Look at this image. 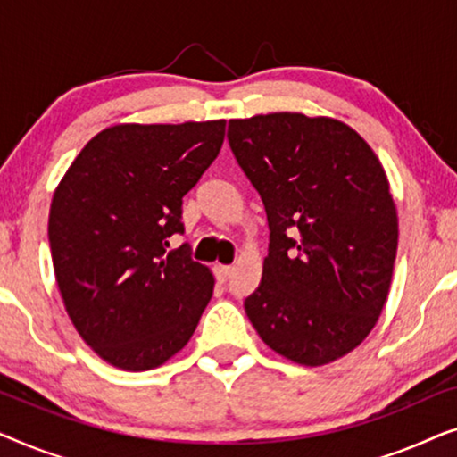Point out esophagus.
Returning a JSON list of instances; mask_svg holds the SVG:
<instances>
[{"instance_id": "esophagus-1", "label": "esophagus", "mask_w": 457, "mask_h": 457, "mask_svg": "<svg viewBox=\"0 0 457 457\" xmlns=\"http://www.w3.org/2000/svg\"><path fill=\"white\" fill-rule=\"evenodd\" d=\"M214 274L218 278V283H227L230 274H233V266H224V264H216L214 266Z\"/></svg>"}]
</instances>
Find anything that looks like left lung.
Here are the masks:
<instances>
[{
	"label": "left lung",
	"instance_id": "8db88e82",
	"mask_svg": "<svg viewBox=\"0 0 457 457\" xmlns=\"http://www.w3.org/2000/svg\"><path fill=\"white\" fill-rule=\"evenodd\" d=\"M228 143L270 228L247 318L287 360L343 358L374 328L389 295L399 230L383 166L353 129L324 116L230 120Z\"/></svg>",
	"mask_w": 457,
	"mask_h": 457
}]
</instances>
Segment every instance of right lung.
I'll list each match as a JSON object with an SVG mask.
<instances>
[{"mask_svg": "<svg viewBox=\"0 0 457 457\" xmlns=\"http://www.w3.org/2000/svg\"><path fill=\"white\" fill-rule=\"evenodd\" d=\"M224 120L116 124L68 168L49 210V247L74 328L108 364L152 370L195 333L214 277L193 262L183 197L216 160Z\"/></svg>", "mask_w": 457, "mask_h": 457, "instance_id": "obj_1", "label": "right lung"}]
</instances>
